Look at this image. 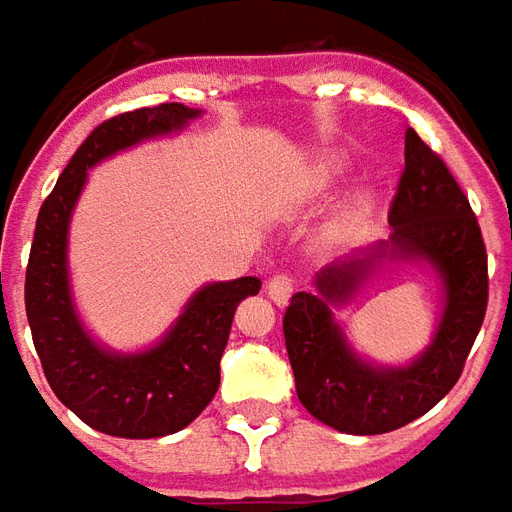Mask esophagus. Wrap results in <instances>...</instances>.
Returning <instances> with one entry per match:
<instances>
[{"label":"esophagus","instance_id":"obj_1","mask_svg":"<svg viewBox=\"0 0 512 512\" xmlns=\"http://www.w3.org/2000/svg\"><path fill=\"white\" fill-rule=\"evenodd\" d=\"M292 289H295V278L289 273H278L267 281V295L273 297L278 306H284L286 300L292 297Z\"/></svg>","mask_w":512,"mask_h":512}]
</instances>
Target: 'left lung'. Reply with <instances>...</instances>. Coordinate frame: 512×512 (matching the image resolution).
Returning a JSON list of instances; mask_svg holds the SVG:
<instances>
[{"label": "left lung", "mask_w": 512, "mask_h": 512, "mask_svg": "<svg viewBox=\"0 0 512 512\" xmlns=\"http://www.w3.org/2000/svg\"><path fill=\"white\" fill-rule=\"evenodd\" d=\"M394 226L383 248L331 264L317 292H297L284 314V339L295 389L306 411L353 436H378L430 411L458 383L488 308V253L480 223L444 159L408 126L405 168L391 201ZM386 249L424 258L445 281L448 306L434 344L411 367L378 370L355 356L332 322L328 302L349 299Z\"/></svg>", "instance_id": "left-lung-1"}]
</instances>
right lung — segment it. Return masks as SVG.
Wrapping results in <instances>:
<instances>
[{"mask_svg":"<svg viewBox=\"0 0 512 512\" xmlns=\"http://www.w3.org/2000/svg\"><path fill=\"white\" fill-rule=\"evenodd\" d=\"M195 115L198 110L184 104H157L99 123L76 148L35 220L24 281L32 342L57 400L107 436H170L204 411L220 386V358L234 311L262 289L253 275L204 286L168 336L137 355L101 350L76 320L65 270V234L88 168L140 140L176 132Z\"/></svg>","mask_w":512,"mask_h":512,"instance_id":"obj_1","label":"right lung"}]
</instances>
